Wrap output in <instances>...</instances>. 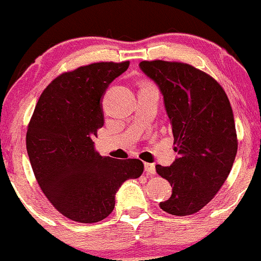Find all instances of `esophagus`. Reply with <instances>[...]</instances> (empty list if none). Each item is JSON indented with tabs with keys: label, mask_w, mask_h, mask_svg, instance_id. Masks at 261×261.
I'll return each instance as SVG.
<instances>
[{
	"label": "esophagus",
	"mask_w": 261,
	"mask_h": 261,
	"mask_svg": "<svg viewBox=\"0 0 261 261\" xmlns=\"http://www.w3.org/2000/svg\"><path fill=\"white\" fill-rule=\"evenodd\" d=\"M144 168H145V173H146L147 175H154L155 174V165L154 164H150V163H145Z\"/></svg>",
	"instance_id": "obj_1"
}]
</instances>
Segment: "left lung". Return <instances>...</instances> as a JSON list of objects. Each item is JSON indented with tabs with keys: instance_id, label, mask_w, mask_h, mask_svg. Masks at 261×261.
Wrapping results in <instances>:
<instances>
[{
	"instance_id": "left-lung-1",
	"label": "left lung",
	"mask_w": 261,
	"mask_h": 261,
	"mask_svg": "<svg viewBox=\"0 0 261 261\" xmlns=\"http://www.w3.org/2000/svg\"><path fill=\"white\" fill-rule=\"evenodd\" d=\"M139 67L164 97L178 154L170 167H155L173 187L160 208L193 215L211 202L235 162L238 136L230 101L217 81L186 63L144 60Z\"/></svg>"
}]
</instances>
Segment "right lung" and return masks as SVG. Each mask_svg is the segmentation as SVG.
I'll use <instances>...</instances> for the list:
<instances>
[{"instance_id": "add662e5", "label": "right lung", "mask_w": 261, "mask_h": 261, "mask_svg": "<svg viewBox=\"0 0 261 261\" xmlns=\"http://www.w3.org/2000/svg\"><path fill=\"white\" fill-rule=\"evenodd\" d=\"M128 65L101 62L63 73L44 89L29 122L26 149L36 180L69 220L106 218L121 184L144 172L141 160L101 156L92 141L103 126L102 97Z\"/></svg>"}]
</instances>
